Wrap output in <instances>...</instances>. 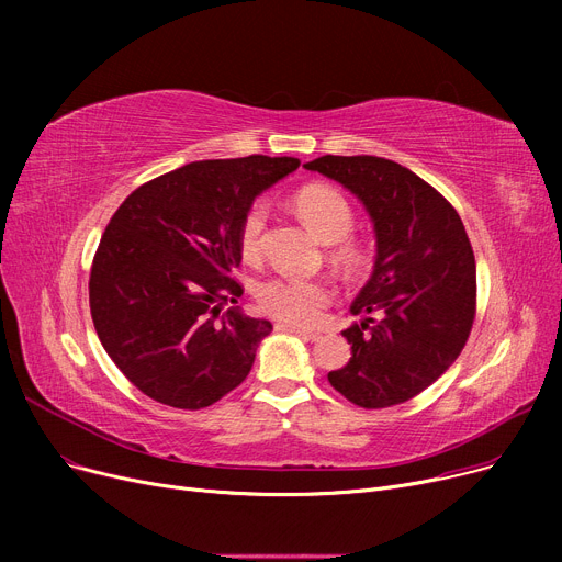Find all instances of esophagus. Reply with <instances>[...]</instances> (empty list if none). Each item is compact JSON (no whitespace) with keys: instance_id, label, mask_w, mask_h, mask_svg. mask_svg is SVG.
<instances>
[{"instance_id":"1","label":"esophagus","mask_w":562,"mask_h":562,"mask_svg":"<svg viewBox=\"0 0 562 562\" xmlns=\"http://www.w3.org/2000/svg\"><path fill=\"white\" fill-rule=\"evenodd\" d=\"M276 330H280V333H293V335H299V337H303V339H318L321 335L318 333H314V330H307V328H301V326H291V323H276Z\"/></svg>"}]
</instances>
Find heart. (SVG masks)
<instances>
[{"mask_svg":"<svg viewBox=\"0 0 562 562\" xmlns=\"http://www.w3.org/2000/svg\"><path fill=\"white\" fill-rule=\"evenodd\" d=\"M296 210L307 227L326 244H335L333 259L348 271H358L367 261V248L350 239L348 232L356 223L350 200L335 187L310 184L296 195ZM266 225H269V204L257 198L248 204L239 225V248L246 259L261 255ZM335 291L323 280L280 276L266 280L257 289V305L269 316L291 323V326H312L330 303Z\"/></svg>","mask_w":562,"mask_h":562,"instance_id":"1","label":"heart"}]
</instances>
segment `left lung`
Segmentation results:
<instances>
[{
  "mask_svg": "<svg viewBox=\"0 0 562 562\" xmlns=\"http://www.w3.org/2000/svg\"><path fill=\"white\" fill-rule=\"evenodd\" d=\"M307 170L356 193L373 218L378 255L352 314H378L341 335L352 358L330 371L350 403L380 409L422 394L462 352L476 316V259L453 204L405 166L326 155Z\"/></svg>",
  "mask_w": 562,
  "mask_h": 562,
  "instance_id": "obj_1",
  "label": "left lung"
}]
</instances>
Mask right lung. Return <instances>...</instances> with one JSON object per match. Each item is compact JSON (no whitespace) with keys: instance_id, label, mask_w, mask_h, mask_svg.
Segmentation results:
<instances>
[{"instance_id":"obj_1","label":"right lung","mask_w":562,"mask_h":562,"mask_svg":"<svg viewBox=\"0 0 562 562\" xmlns=\"http://www.w3.org/2000/svg\"><path fill=\"white\" fill-rule=\"evenodd\" d=\"M301 166L250 155L193 161L140 184L111 216L88 301L113 364L157 403L202 409L239 387L269 321L241 299L239 225L257 193Z\"/></svg>"}]
</instances>
